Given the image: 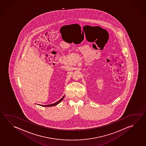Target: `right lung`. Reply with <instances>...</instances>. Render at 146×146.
<instances>
[{
	"instance_id": "1",
	"label": "right lung",
	"mask_w": 146,
	"mask_h": 146,
	"mask_svg": "<svg viewBox=\"0 0 146 146\" xmlns=\"http://www.w3.org/2000/svg\"><path fill=\"white\" fill-rule=\"evenodd\" d=\"M64 97V96L63 97H62V98H61V99L60 100H58V101H57L56 102L55 104H50V105H46V106H44V105H40V106H56V105H57L58 104H59L61 101H62V100L63 99Z\"/></svg>"
}]
</instances>
